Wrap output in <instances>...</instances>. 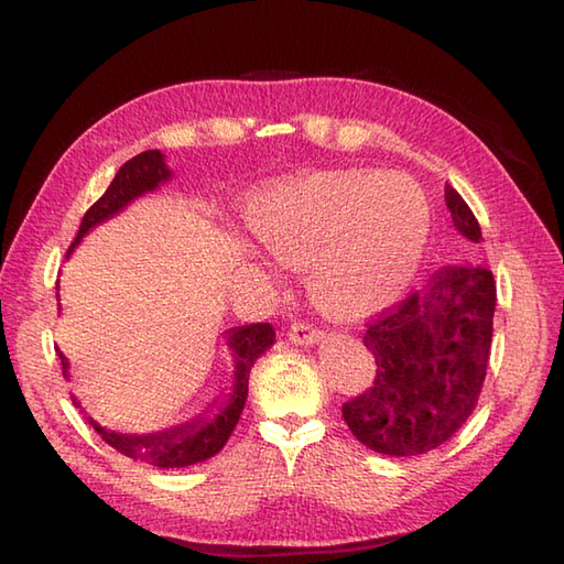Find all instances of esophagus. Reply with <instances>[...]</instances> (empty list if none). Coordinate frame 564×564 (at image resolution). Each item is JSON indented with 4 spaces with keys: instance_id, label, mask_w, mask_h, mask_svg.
<instances>
[{
    "instance_id": "34e87169",
    "label": "esophagus",
    "mask_w": 564,
    "mask_h": 564,
    "mask_svg": "<svg viewBox=\"0 0 564 564\" xmlns=\"http://www.w3.org/2000/svg\"><path fill=\"white\" fill-rule=\"evenodd\" d=\"M288 341L291 344H297V346H310L314 341H319L322 338V332L314 329V326L310 322H293L291 326H288Z\"/></svg>"
}]
</instances>
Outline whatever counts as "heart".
<instances>
[{"mask_svg":"<svg viewBox=\"0 0 564 564\" xmlns=\"http://www.w3.org/2000/svg\"><path fill=\"white\" fill-rule=\"evenodd\" d=\"M432 212L409 175L346 170L283 185L250 208V230L283 267L307 269L324 312L365 317L401 297L430 238Z\"/></svg>","mask_w":564,"mask_h":564,"instance_id":"heart-1","label":"heart"}]
</instances>
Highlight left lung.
Wrapping results in <instances>:
<instances>
[{
	"mask_svg": "<svg viewBox=\"0 0 564 564\" xmlns=\"http://www.w3.org/2000/svg\"><path fill=\"white\" fill-rule=\"evenodd\" d=\"M454 228L480 242V226L462 194L444 187ZM497 288L486 267H447L421 293L377 312L365 324L372 350L370 389L344 403L358 442L389 456L440 447L474 413L492 346Z\"/></svg>",
	"mask_w": 564,
	"mask_h": 564,
	"instance_id": "8db88e82",
	"label": "left lung"
}]
</instances>
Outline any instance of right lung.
Returning <instances> with one entry per match:
<instances>
[{"instance_id":"right-lung-1","label":"right lung","mask_w":564,"mask_h":564,"mask_svg":"<svg viewBox=\"0 0 564 564\" xmlns=\"http://www.w3.org/2000/svg\"><path fill=\"white\" fill-rule=\"evenodd\" d=\"M167 177H170V170L165 167V155L161 151H143L134 155L132 161H127L120 170H117L110 187L105 189L100 199L84 214V220L82 226H78V235L72 242L69 252L90 228L98 226V223H102L105 218L115 216L117 212H122L129 202L137 199V196H141L143 192L155 189ZM273 341H276V332H273V326L269 322L245 324V326H238V329H230L228 344L235 356V387H232L230 401L223 405V409L216 413V417H194L192 423L170 427L163 432H153V435H117V432L100 427L94 417H88V423L94 425V430L110 444L112 449H117L139 464H151L159 468H182V466H192V464L212 459L214 454L223 449V444L228 442L230 432L240 421L254 360L267 348H271ZM57 356L62 360V375H67L69 362L62 356L59 348H57ZM72 401L74 405H78L74 397Z\"/></svg>"}]
</instances>
